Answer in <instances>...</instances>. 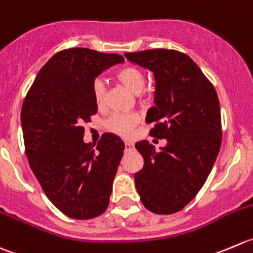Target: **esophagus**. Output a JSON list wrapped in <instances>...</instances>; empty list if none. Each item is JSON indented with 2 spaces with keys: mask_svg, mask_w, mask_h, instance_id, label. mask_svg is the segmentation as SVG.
<instances>
[{
  "mask_svg": "<svg viewBox=\"0 0 253 253\" xmlns=\"http://www.w3.org/2000/svg\"><path fill=\"white\" fill-rule=\"evenodd\" d=\"M132 147H134V145H132L131 142H129V141H126V150H131Z\"/></svg>",
  "mask_w": 253,
  "mask_h": 253,
  "instance_id": "esophagus-1",
  "label": "esophagus"
}]
</instances>
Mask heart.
<instances>
[{"instance_id":"b5f03b06","label":"heart","mask_w":253,"mask_h":253,"mask_svg":"<svg viewBox=\"0 0 253 253\" xmlns=\"http://www.w3.org/2000/svg\"><path fill=\"white\" fill-rule=\"evenodd\" d=\"M117 77L129 87L134 93H141L146 84V75L141 69L136 66H127L117 74ZM92 93L94 102L98 107H102L106 101L107 82L103 77H96L92 82ZM140 118L135 113H113L106 121V127L114 134L127 136L137 126Z\"/></svg>"}]
</instances>
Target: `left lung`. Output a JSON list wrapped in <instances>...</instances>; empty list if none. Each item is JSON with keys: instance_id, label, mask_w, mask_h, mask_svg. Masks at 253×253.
<instances>
[{"instance_id": "8db88e82", "label": "left lung", "mask_w": 253, "mask_h": 253, "mask_svg": "<svg viewBox=\"0 0 253 253\" xmlns=\"http://www.w3.org/2000/svg\"><path fill=\"white\" fill-rule=\"evenodd\" d=\"M129 61L154 72L155 106L147 111L150 135L166 139L156 151L149 141L135 144L144 167L134 174L145 208L173 214L197 196L211 173L221 145L216 91L198 65L177 50L126 52Z\"/></svg>"}]
</instances>
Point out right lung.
<instances>
[{"instance_id":"add662e5","label":"right lung","mask_w":253,"mask_h":253,"mask_svg":"<svg viewBox=\"0 0 253 253\" xmlns=\"http://www.w3.org/2000/svg\"><path fill=\"white\" fill-rule=\"evenodd\" d=\"M123 62L122 55L86 47L59 51L38 72L22 106L32 171L50 202L72 219L96 217L109 204L126 146L106 132L93 149L84 141L82 124L98 111L93 80Z\"/></svg>"}]
</instances>
